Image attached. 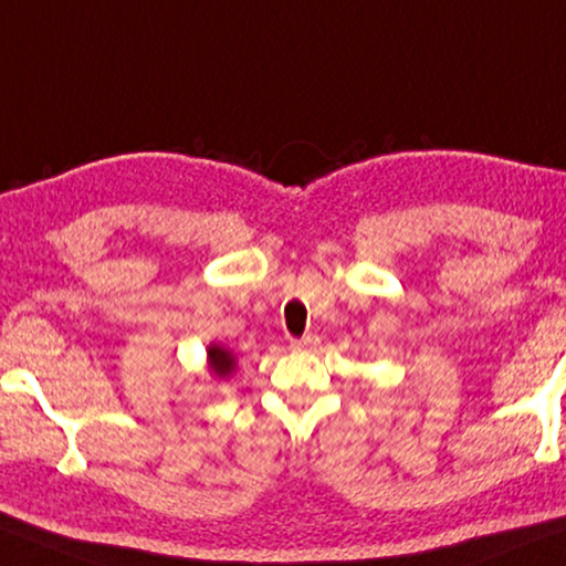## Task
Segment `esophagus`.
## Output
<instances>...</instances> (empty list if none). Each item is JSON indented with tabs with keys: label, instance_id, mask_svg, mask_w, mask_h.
<instances>
[{
	"label": "esophagus",
	"instance_id": "34e87169",
	"mask_svg": "<svg viewBox=\"0 0 566 566\" xmlns=\"http://www.w3.org/2000/svg\"><path fill=\"white\" fill-rule=\"evenodd\" d=\"M316 346H318L316 334H306L303 338H293V342H291L293 352H311V349H316Z\"/></svg>",
	"mask_w": 566,
	"mask_h": 566
}]
</instances>
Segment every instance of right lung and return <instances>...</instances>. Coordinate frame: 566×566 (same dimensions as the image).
<instances>
[{
	"label": "right lung",
	"instance_id": "1",
	"mask_svg": "<svg viewBox=\"0 0 566 566\" xmlns=\"http://www.w3.org/2000/svg\"><path fill=\"white\" fill-rule=\"evenodd\" d=\"M207 369H210L214 379H230L234 369H238V359L222 344H210L207 346Z\"/></svg>",
	"mask_w": 566,
	"mask_h": 566
}]
</instances>
